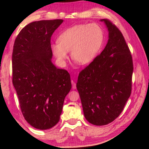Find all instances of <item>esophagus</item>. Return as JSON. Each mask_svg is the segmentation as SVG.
Instances as JSON below:
<instances>
[{
    "mask_svg": "<svg viewBox=\"0 0 149 149\" xmlns=\"http://www.w3.org/2000/svg\"><path fill=\"white\" fill-rule=\"evenodd\" d=\"M72 89H76V84H75V82L73 80H72Z\"/></svg>",
    "mask_w": 149,
    "mask_h": 149,
    "instance_id": "1",
    "label": "esophagus"
}]
</instances>
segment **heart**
Here are the masks:
<instances>
[{
  "instance_id": "obj_1",
  "label": "heart",
  "mask_w": 149,
  "mask_h": 149,
  "mask_svg": "<svg viewBox=\"0 0 149 149\" xmlns=\"http://www.w3.org/2000/svg\"><path fill=\"white\" fill-rule=\"evenodd\" d=\"M51 45L52 53L64 64L70 51L72 58L81 65L88 64L97 56L104 42V32L96 24H81L65 29Z\"/></svg>"
}]
</instances>
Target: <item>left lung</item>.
I'll list each match as a JSON object with an SVG mask.
<instances>
[{
	"mask_svg": "<svg viewBox=\"0 0 149 149\" xmlns=\"http://www.w3.org/2000/svg\"><path fill=\"white\" fill-rule=\"evenodd\" d=\"M108 31L104 49L79 73L76 87L85 118L104 125L119 116L132 92V56L123 35L110 20L102 19Z\"/></svg>",
	"mask_w": 149,
	"mask_h": 149,
	"instance_id": "obj_1",
	"label": "left lung"
}]
</instances>
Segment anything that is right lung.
I'll return each mask as SVG.
<instances>
[{"instance_id":"obj_1","label":"right lung","mask_w":149,"mask_h":149,"mask_svg":"<svg viewBox=\"0 0 149 149\" xmlns=\"http://www.w3.org/2000/svg\"><path fill=\"white\" fill-rule=\"evenodd\" d=\"M62 22H31L14 42L12 83L25 120L38 130L50 129L59 122L64 99L72 88L69 73L51 61L50 38Z\"/></svg>"}]
</instances>
